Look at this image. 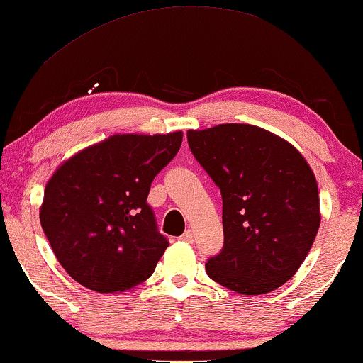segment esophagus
I'll return each instance as SVG.
<instances>
[{
	"mask_svg": "<svg viewBox=\"0 0 363 363\" xmlns=\"http://www.w3.org/2000/svg\"><path fill=\"white\" fill-rule=\"evenodd\" d=\"M182 240H185V242H193L194 240V234H193V230H185V233L182 234Z\"/></svg>",
	"mask_w": 363,
	"mask_h": 363,
	"instance_id": "34e87169",
	"label": "esophagus"
}]
</instances>
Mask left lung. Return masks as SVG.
Masks as SVG:
<instances>
[{"mask_svg": "<svg viewBox=\"0 0 363 363\" xmlns=\"http://www.w3.org/2000/svg\"><path fill=\"white\" fill-rule=\"evenodd\" d=\"M186 138L223 196L224 245L206 262L209 278L242 295L277 290L301 267L321 223L311 167L257 125L219 124Z\"/></svg>", "mask_w": 363, "mask_h": 363, "instance_id": "obj_1", "label": "left lung"}]
</instances>
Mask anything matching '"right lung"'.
Listing matches in <instances>:
<instances>
[{
  "label": "right lung",
  "instance_id": "obj_1",
  "mask_svg": "<svg viewBox=\"0 0 363 363\" xmlns=\"http://www.w3.org/2000/svg\"><path fill=\"white\" fill-rule=\"evenodd\" d=\"M183 133L116 134L78 152L47 183L40 224L73 280L98 293L147 280L169 239L147 204L150 183L180 150Z\"/></svg>",
  "mask_w": 363,
  "mask_h": 363
}]
</instances>
